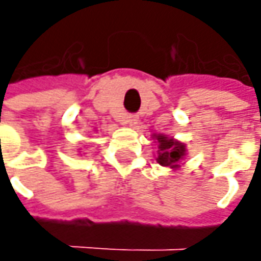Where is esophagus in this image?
Returning <instances> with one entry per match:
<instances>
[{"instance_id": "obj_1", "label": "esophagus", "mask_w": 261, "mask_h": 261, "mask_svg": "<svg viewBox=\"0 0 261 261\" xmlns=\"http://www.w3.org/2000/svg\"><path fill=\"white\" fill-rule=\"evenodd\" d=\"M123 119H125V123H127L129 126H135L138 123V116L136 115H126Z\"/></svg>"}]
</instances>
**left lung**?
<instances>
[{"mask_svg": "<svg viewBox=\"0 0 261 261\" xmlns=\"http://www.w3.org/2000/svg\"><path fill=\"white\" fill-rule=\"evenodd\" d=\"M156 139H158V144H160L158 145L160 151H158L156 161L164 167H177L178 161L186 154L185 145L163 135H158Z\"/></svg>", "mask_w": 261, "mask_h": 261, "instance_id": "obj_1", "label": "left lung"}]
</instances>
